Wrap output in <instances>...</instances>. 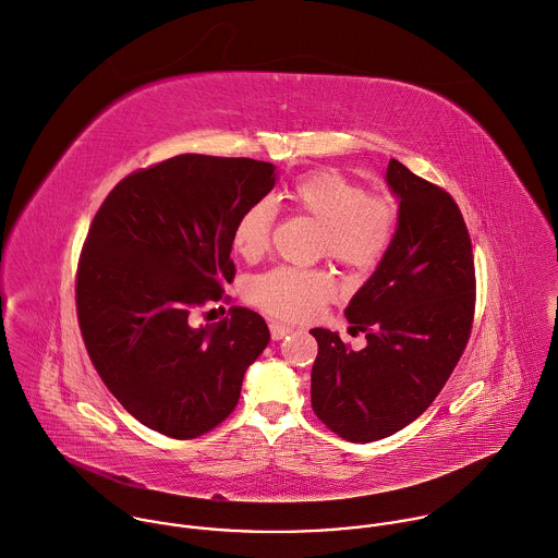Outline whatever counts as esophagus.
I'll return each mask as SVG.
<instances>
[{"label":"esophagus","mask_w":558,"mask_h":558,"mask_svg":"<svg viewBox=\"0 0 558 558\" xmlns=\"http://www.w3.org/2000/svg\"><path fill=\"white\" fill-rule=\"evenodd\" d=\"M292 331V327H288V325H281V323H270V336H272V340H283L288 333Z\"/></svg>","instance_id":"34e87169"}]
</instances>
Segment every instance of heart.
<instances>
[{
    "label": "heart",
    "mask_w": 558,
    "mask_h": 558,
    "mask_svg": "<svg viewBox=\"0 0 558 558\" xmlns=\"http://www.w3.org/2000/svg\"><path fill=\"white\" fill-rule=\"evenodd\" d=\"M292 207L323 227V251L357 270L373 268L388 251L397 231V205L390 198L368 196L366 187L333 170L301 177L290 190ZM277 218L272 201L262 198L246 207L233 227V246L244 259H257L270 244ZM333 279L323 270L275 268L255 277L248 299L281 318H310L333 296Z\"/></svg>",
    "instance_id": "1"
}]
</instances>
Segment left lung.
I'll use <instances>...</instances> for the list:
<instances>
[{
	"mask_svg": "<svg viewBox=\"0 0 558 558\" xmlns=\"http://www.w3.org/2000/svg\"><path fill=\"white\" fill-rule=\"evenodd\" d=\"M384 181L399 203L397 231L344 310L366 347L351 351L338 331H310L318 342L312 408L351 442L386 438L421 416L458 364L473 320V253L458 205L397 159Z\"/></svg>",
	"mask_w": 558,
	"mask_h": 558,
	"instance_id": "8db88e82",
	"label": "left lung"
}]
</instances>
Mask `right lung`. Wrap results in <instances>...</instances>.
Segmentation results:
<instances>
[{"label":"right lung","mask_w":558,"mask_h":558,"mask_svg":"<svg viewBox=\"0 0 558 558\" xmlns=\"http://www.w3.org/2000/svg\"><path fill=\"white\" fill-rule=\"evenodd\" d=\"M277 183L272 163L179 155L126 177L96 214L78 264L76 305L89 357L146 427L196 438L238 405L246 368L270 342L266 320L192 310L233 281V227Z\"/></svg>","instance_id":"right-lung-1"}]
</instances>
